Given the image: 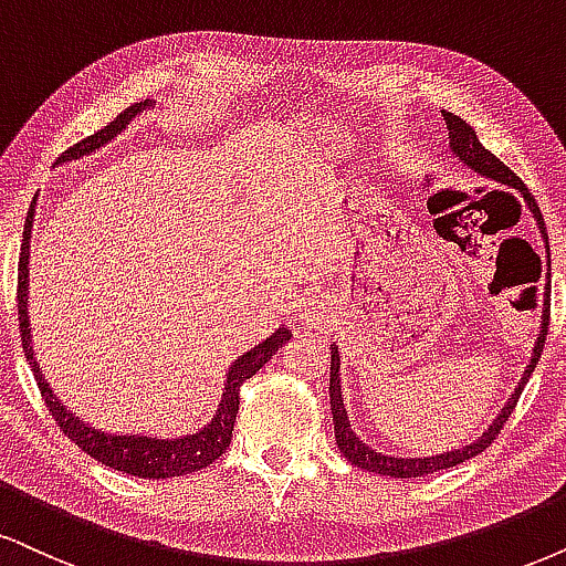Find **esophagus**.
Returning a JSON list of instances; mask_svg holds the SVG:
<instances>
[{
	"label": "esophagus",
	"instance_id": "1",
	"mask_svg": "<svg viewBox=\"0 0 566 566\" xmlns=\"http://www.w3.org/2000/svg\"><path fill=\"white\" fill-rule=\"evenodd\" d=\"M316 316H321L316 307H311V305L303 307V318L307 321V324H316Z\"/></svg>",
	"mask_w": 566,
	"mask_h": 566
}]
</instances>
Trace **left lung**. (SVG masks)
<instances>
[{
    "instance_id": "1",
    "label": "left lung",
    "mask_w": 566,
    "mask_h": 566,
    "mask_svg": "<svg viewBox=\"0 0 566 566\" xmlns=\"http://www.w3.org/2000/svg\"><path fill=\"white\" fill-rule=\"evenodd\" d=\"M443 119H447V127H449V148H452V154L460 159L464 167H470L478 175L485 177V180H493V182H502L506 188H514L520 192L522 198H525L527 209H531L535 224H538L541 230V238L548 242L546 238V224H543V217H541V209L538 203H535V198L531 196V190L525 188V182L520 180L514 171L506 167L504 161H499L496 156H493L489 148L483 146L481 140H478V135L473 127L464 123L462 117H457L452 112H443ZM543 311H541V332H538V342H535L533 353H531V363H527L525 374H522L517 389L510 395V402L502 407V412L496 415V420L485 428V431L478 436L473 443H468V447L462 449H452V452H443V454H433V457H391V454H384V452H376V449H370L366 441L357 439V433L349 428V418H347V407H345V397H342V381H339V349L336 345H332V378H328V397H332V415H334V436H336V447H339V452L347 457L349 462L357 464V468L368 470V473H378V475H389V478H420V475H428V473H439V470H447V468H454V464H460L464 460H470V457L481 454L485 447H491V441L496 439L499 433H502V428L506 420H510V415L514 410V405H517V399L522 395V389H525L527 378L533 376L535 366H538V357L543 353V342H546V334H548V287H546V295H543Z\"/></svg>"
}]
</instances>
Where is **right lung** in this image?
<instances>
[{
    "label": "right lung",
    "mask_w": 566,
    "mask_h": 566,
    "mask_svg": "<svg viewBox=\"0 0 566 566\" xmlns=\"http://www.w3.org/2000/svg\"><path fill=\"white\" fill-rule=\"evenodd\" d=\"M156 102L146 98V102L127 106V109L114 117L104 130L88 135V138L75 143L73 148H67L60 156V161H75L83 156L96 154L98 148L106 146L125 130L127 125L138 117L140 112L151 109ZM33 213L35 206H31L25 219L23 230V248H20V266H18V321H20V336H23V349L28 357V366H31L35 384H39L41 397L56 420V426L62 428V433L70 441H75L85 454H91L93 460L106 464V468L119 470V473L135 475V478H148V481H161V478H175V475H188L196 470L209 468L211 462H217L224 449L232 441V428L238 420L240 410V386L253 378L259 370L266 366L271 357L276 355V349L287 345L292 339L290 328L279 326L274 334L266 336L261 345L250 347L245 355H240L227 370L224 389H221V399L213 418L206 423L200 431L188 436H175V439H159V436H146V433H109L102 428L88 426L83 418H77L73 410L64 407L62 399H56L52 386L41 374L39 360L33 357V336H31V321H28V259H31V234H33Z\"/></svg>",
    "instance_id": "right-lung-1"
}]
</instances>
